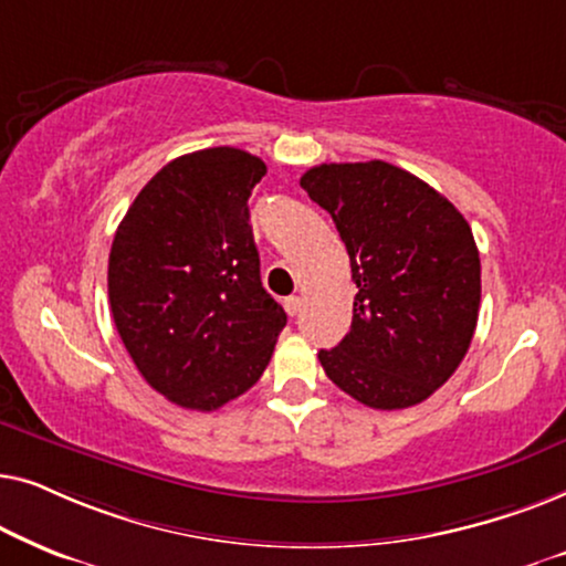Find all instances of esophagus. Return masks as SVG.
<instances>
[{
	"instance_id": "esophagus-1",
	"label": "esophagus",
	"mask_w": 566,
	"mask_h": 566,
	"mask_svg": "<svg viewBox=\"0 0 566 566\" xmlns=\"http://www.w3.org/2000/svg\"><path fill=\"white\" fill-rule=\"evenodd\" d=\"M283 306H285V312H289L291 316H296L301 308H304V298H301V296H289V298H285Z\"/></svg>"
}]
</instances>
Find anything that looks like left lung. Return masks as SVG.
Segmentation results:
<instances>
[{
    "instance_id": "left-lung-1",
    "label": "left lung",
    "mask_w": 566,
    "mask_h": 566,
    "mask_svg": "<svg viewBox=\"0 0 566 566\" xmlns=\"http://www.w3.org/2000/svg\"><path fill=\"white\" fill-rule=\"evenodd\" d=\"M301 188L335 221L358 285L350 332L319 350L324 374L366 407L420 405L474 337L482 265L471 227L428 182L381 159L312 167Z\"/></svg>"
}]
</instances>
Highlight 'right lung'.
I'll list each match as a JSON object with an SVG mask.
<instances>
[{"label":"right lung","mask_w":566,"mask_h":566,"mask_svg":"<svg viewBox=\"0 0 566 566\" xmlns=\"http://www.w3.org/2000/svg\"><path fill=\"white\" fill-rule=\"evenodd\" d=\"M265 161L234 146L177 157L138 192L107 260L113 322L138 374L213 412L268 368L285 312L260 281L250 208Z\"/></svg>","instance_id":"add662e5"}]
</instances>
